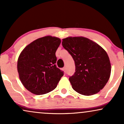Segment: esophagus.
Returning a JSON list of instances; mask_svg holds the SVG:
<instances>
[{
  "instance_id": "1",
  "label": "esophagus",
  "mask_w": 124,
  "mask_h": 124,
  "mask_svg": "<svg viewBox=\"0 0 124 124\" xmlns=\"http://www.w3.org/2000/svg\"><path fill=\"white\" fill-rule=\"evenodd\" d=\"M62 69V70L64 71V72H65V71H66V68L65 67H64Z\"/></svg>"
}]
</instances>
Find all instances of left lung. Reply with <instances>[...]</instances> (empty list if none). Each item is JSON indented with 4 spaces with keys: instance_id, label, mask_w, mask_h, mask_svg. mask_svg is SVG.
I'll return each mask as SVG.
<instances>
[{
    "instance_id": "left-lung-1",
    "label": "left lung",
    "mask_w": 124,
    "mask_h": 124,
    "mask_svg": "<svg viewBox=\"0 0 124 124\" xmlns=\"http://www.w3.org/2000/svg\"><path fill=\"white\" fill-rule=\"evenodd\" d=\"M62 45L74 61L76 72L69 78L74 90L86 96L99 92L111 74V63L106 51L82 37L63 39Z\"/></svg>"
}]
</instances>
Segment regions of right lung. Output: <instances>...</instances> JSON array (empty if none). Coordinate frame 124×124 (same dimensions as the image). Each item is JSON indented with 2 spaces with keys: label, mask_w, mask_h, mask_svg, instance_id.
<instances>
[{
  "label": "right lung",
  "mask_w": 124,
  "mask_h": 124,
  "mask_svg": "<svg viewBox=\"0 0 124 124\" xmlns=\"http://www.w3.org/2000/svg\"><path fill=\"white\" fill-rule=\"evenodd\" d=\"M61 40L46 36L37 39L23 50L17 61L22 84L33 94L43 95L54 90L64 75L56 65L55 53Z\"/></svg>",
  "instance_id": "right-lung-1"
}]
</instances>
